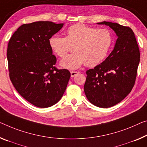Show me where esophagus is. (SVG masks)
Here are the masks:
<instances>
[{
	"instance_id": "esophagus-1",
	"label": "esophagus",
	"mask_w": 147,
	"mask_h": 147,
	"mask_svg": "<svg viewBox=\"0 0 147 147\" xmlns=\"http://www.w3.org/2000/svg\"><path fill=\"white\" fill-rule=\"evenodd\" d=\"M78 73H79L78 71H71V78H74V77H75Z\"/></svg>"
}]
</instances>
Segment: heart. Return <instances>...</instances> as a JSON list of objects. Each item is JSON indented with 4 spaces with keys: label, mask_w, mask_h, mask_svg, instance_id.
Returning a JSON list of instances; mask_svg holds the SVG:
<instances>
[{
    "label": "heart",
    "mask_w": 147,
    "mask_h": 147,
    "mask_svg": "<svg viewBox=\"0 0 147 147\" xmlns=\"http://www.w3.org/2000/svg\"><path fill=\"white\" fill-rule=\"evenodd\" d=\"M113 43V36L107 29H98L78 24L69 27L66 37L54 35L49 39L51 49L59 57L65 58L62 67L76 69L83 64L95 66L105 59Z\"/></svg>",
    "instance_id": "b5f03b06"
}]
</instances>
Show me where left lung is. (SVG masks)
<instances>
[{
  "instance_id": "left-lung-1",
  "label": "left lung",
  "mask_w": 147,
  "mask_h": 147,
  "mask_svg": "<svg viewBox=\"0 0 147 147\" xmlns=\"http://www.w3.org/2000/svg\"><path fill=\"white\" fill-rule=\"evenodd\" d=\"M118 39L109 56L101 64L86 71L84 91L92 105L109 108L121 102L134 87L140 61V52L134 31L129 27L105 22Z\"/></svg>"
}]
</instances>
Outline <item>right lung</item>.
<instances>
[{
  "mask_svg": "<svg viewBox=\"0 0 147 147\" xmlns=\"http://www.w3.org/2000/svg\"><path fill=\"white\" fill-rule=\"evenodd\" d=\"M64 24L35 22L22 25L13 33L7 49L9 76L23 98L39 108H47L60 100L71 74L55 66L49 39Z\"/></svg>",
  "mask_w": 147,
  "mask_h": 147,
  "instance_id": "obj_1",
  "label": "right lung"
}]
</instances>
